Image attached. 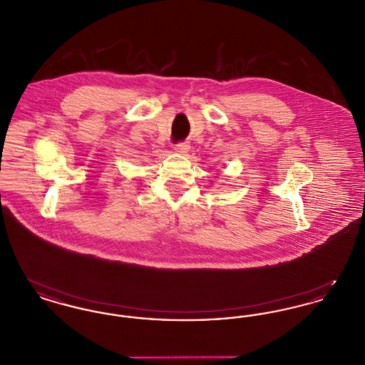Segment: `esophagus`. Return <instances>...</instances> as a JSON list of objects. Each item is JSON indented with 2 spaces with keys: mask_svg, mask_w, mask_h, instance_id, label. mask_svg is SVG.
Wrapping results in <instances>:
<instances>
[{
  "mask_svg": "<svg viewBox=\"0 0 365 365\" xmlns=\"http://www.w3.org/2000/svg\"><path fill=\"white\" fill-rule=\"evenodd\" d=\"M189 149H190V146L187 145V143H178V145H175V150L178 152V153H180V155H185V153H187L189 152Z\"/></svg>",
  "mask_w": 365,
  "mask_h": 365,
  "instance_id": "1",
  "label": "esophagus"
}]
</instances>
